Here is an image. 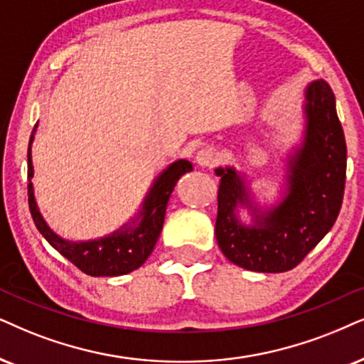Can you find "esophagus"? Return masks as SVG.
I'll list each match as a JSON object with an SVG mask.
<instances>
[{"instance_id": "34e87169", "label": "esophagus", "mask_w": 364, "mask_h": 364, "mask_svg": "<svg viewBox=\"0 0 364 364\" xmlns=\"http://www.w3.org/2000/svg\"><path fill=\"white\" fill-rule=\"evenodd\" d=\"M196 163L201 168H211L216 163V153L211 148H203L196 153Z\"/></svg>"}]
</instances>
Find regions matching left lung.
I'll list each match as a JSON object with an SVG mask.
<instances>
[{
  "mask_svg": "<svg viewBox=\"0 0 364 364\" xmlns=\"http://www.w3.org/2000/svg\"><path fill=\"white\" fill-rule=\"evenodd\" d=\"M304 141L289 159L287 193L277 206L260 211L245 181L233 168L215 169L220 176L215 235L230 262L254 272H287L333 228L346 183V141L328 82L306 90ZM247 205L255 225L237 222L236 206Z\"/></svg>",
  "mask_w": 364,
  "mask_h": 364,
  "instance_id": "obj_1",
  "label": "left lung"
}]
</instances>
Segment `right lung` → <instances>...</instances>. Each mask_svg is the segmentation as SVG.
Here are the masks:
<instances>
[{"instance_id":"right-lung-1","label":"right lung","mask_w":364,"mask_h":364,"mask_svg":"<svg viewBox=\"0 0 364 364\" xmlns=\"http://www.w3.org/2000/svg\"><path fill=\"white\" fill-rule=\"evenodd\" d=\"M36 129V126H35ZM35 129L31 132L28 144V205L33 222L38 232L47 238L58 254L70 260L77 269L92 277H116L139 269L148 260L163 230L164 215H166L168 200L183 174L191 171L190 161L179 159L168 166L146 196L142 210L131 223L124 225L112 235L92 242H68L53 233L45 223L33 195V164H31V141Z\"/></svg>"}]
</instances>
